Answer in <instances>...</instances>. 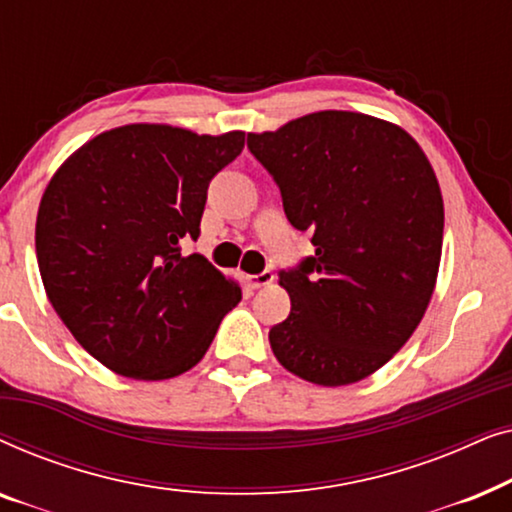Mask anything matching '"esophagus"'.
<instances>
[{
  "mask_svg": "<svg viewBox=\"0 0 512 512\" xmlns=\"http://www.w3.org/2000/svg\"><path fill=\"white\" fill-rule=\"evenodd\" d=\"M272 282H275V275H272L270 270L261 272V275H247V284L251 289H263V286H268Z\"/></svg>",
  "mask_w": 512,
  "mask_h": 512,
  "instance_id": "esophagus-1",
  "label": "esophagus"
}]
</instances>
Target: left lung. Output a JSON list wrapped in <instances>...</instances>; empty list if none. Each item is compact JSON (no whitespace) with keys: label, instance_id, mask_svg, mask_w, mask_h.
Segmentation results:
<instances>
[{"label":"left lung","instance_id":"left-lung-1","mask_svg":"<svg viewBox=\"0 0 512 512\" xmlns=\"http://www.w3.org/2000/svg\"><path fill=\"white\" fill-rule=\"evenodd\" d=\"M247 144L314 256L279 272L291 314L270 347L289 373L345 387L380 370L415 333L436 289L443 195L401 125L359 111H317Z\"/></svg>","mask_w":512,"mask_h":512}]
</instances>
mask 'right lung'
Segmentation results:
<instances>
[{
	"instance_id": "right-lung-1",
	"label": "right lung",
	"mask_w": 512,
	"mask_h": 512,
	"mask_svg": "<svg viewBox=\"0 0 512 512\" xmlns=\"http://www.w3.org/2000/svg\"><path fill=\"white\" fill-rule=\"evenodd\" d=\"M242 149V130L130 123L88 139L55 170L34 230L41 282L102 366L146 382L186 373L242 300L235 279L179 251L200 235L209 181Z\"/></svg>"
}]
</instances>
